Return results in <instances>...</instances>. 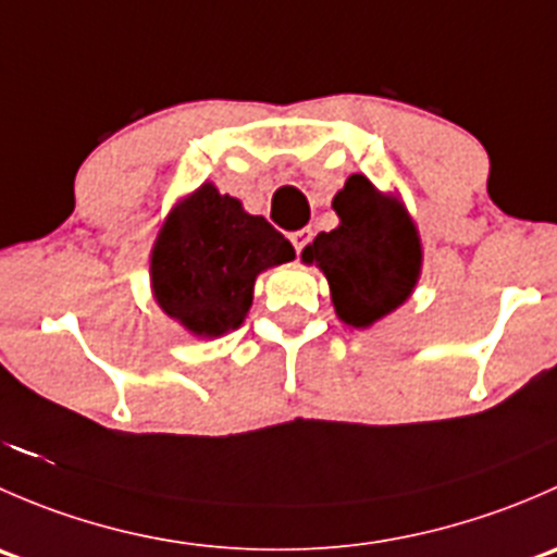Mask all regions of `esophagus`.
I'll return each instance as SVG.
<instances>
[{"label":"esophagus","instance_id":"34e87169","mask_svg":"<svg viewBox=\"0 0 557 557\" xmlns=\"http://www.w3.org/2000/svg\"><path fill=\"white\" fill-rule=\"evenodd\" d=\"M310 239H312V232H310V228H299V232L290 234V245H294V250H296V252L305 250V247L310 245Z\"/></svg>","mask_w":557,"mask_h":557}]
</instances>
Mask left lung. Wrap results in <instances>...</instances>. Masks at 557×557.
Wrapping results in <instances>:
<instances>
[{
	"mask_svg": "<svg viewBox=\"0 0 557 557\" xmlns=\"http://www.w3.org/2000/svg\"><path fill=\"white\" fill-rule=\"evenodd\" d=\"M331 207L334 232H320L301 258L320 267L342 323L369 329L409 299L420 277L423 247L418 228L393 196L363 174H350Z\"/></svg>",
	"mask_w": 557,
	"mask_h": 557,
	"instance_id": "left-lung-1",
	"label": "left lung"
}]
</instances>
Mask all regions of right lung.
I'll list each match as a JSON object with an SVG mask.
<instances>
[{
    "label": "right lung",
    "instance_id": "1",
    "mask_svg": "<svg viewBox=\"0 0 557 557\" xmlns=\"http://www.w3.org/2000/svg\"><path fill=\"white\" fill-rule=\"evenodd\" d=\"M294 245L261 215H247L212 183L180 201L150 256L159 307L196 336L239 329L263 269L294 261Z\"/></svg>",
    "mask_w": 557,
    "mask_h": 557
}]
</instances>
